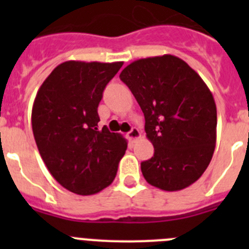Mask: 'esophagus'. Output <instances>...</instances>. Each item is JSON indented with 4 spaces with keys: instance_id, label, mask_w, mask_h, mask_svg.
<instances>
[{
    "instance_id": "34e87169",
    "label": "esophagus",
    "mask_w": 249,
    "mask_h": 249,
    "mask_svg": "<svg viewBox=\"0 0 249 249\" xmlns=\"http://www.w3.org/2000/svg\"><path fill=\"white\" fill-rule=\"evenodd\" d=\"M127 137H128V140L131 141L138 140V138L141 137V131L138 128H136V127H133V128L127 133Z\"/></svg>"
}]
</instances>
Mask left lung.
<instances>
[{
    "label": "left lung",
    "instance_id": "left-lung-1",
    "mask_svg": "<svg viewBox=\"0 0 249 249\" xmlns=\"http://www.w3.org/2000/svg\"><path fill=\"white\" fill-rule=\"evenodd\" d=\"M144 114V131L155 147L141 163L144 179L162 191L195 183L212 160L217 108L197 72L172 54L141 58L120 74Z\"/></svg>",
    "mask_w": 249,
    "mask_h": 249
}]
</instances>
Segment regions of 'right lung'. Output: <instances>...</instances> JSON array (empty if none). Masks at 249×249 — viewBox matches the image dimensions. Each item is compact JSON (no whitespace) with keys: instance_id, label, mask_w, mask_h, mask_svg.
Listing matches in <instances>:
<instances>
[{"instance_id":"obj_1","label":"right lung","mask_w":249,"mask_h":249,"mask_svg":"<svg viewBox=\"0 0 249 249\" xmlns=\"http://www.w3.org/2000/svg\"><path fill=\"white\" fill-rule=\"evenodd\" d=\"M122 65L66 61L37 91L32 131L39 155L54 179L77 195L108 187L127 149L122 135L98 128L97 113L103 89Z\"/></svg>"}]
</instances>
